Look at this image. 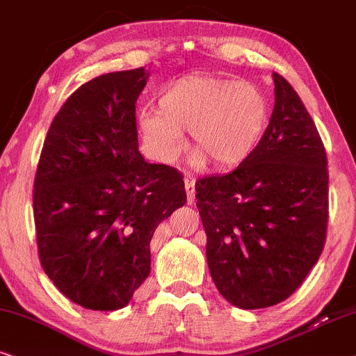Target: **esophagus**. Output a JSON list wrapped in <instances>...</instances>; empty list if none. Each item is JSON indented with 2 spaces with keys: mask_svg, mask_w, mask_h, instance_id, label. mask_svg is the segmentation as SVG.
Here are the masks:
<instances>
[{
  "mask_svg": "<svg viewBox=\"0 0 356 356\" xmlns=\"http://www.w3.org/2000/svg\"><path fill=\"white\" fill-rule=\"evenodd\" d=\"M186 191L188 195V204H192L193 193H195V181H193V177H191V175H187L186 177Z\"/></svg>",
  "mask_w": 356,
  "mask_h": 356,
  "instance_id": "1",
  "label": "esophagus"
}]
</instances>
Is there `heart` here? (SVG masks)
<instances>
[{
  "instance_id": "1",
  "label": "heart",
  "mask_w": 356,
  "mask_h": 356,
  "mask_svg": "<svg viewBox=\"0 0 356 356\" xmlns=\"http://www.w3.org/2000/svg\"><path fill=\"white\" fill-rule=\"evenodd\" d=\"M159 108L138 113V131L156 159L170 161L191 133L188 151L204 168L241 164L268 129L269 103L259 88L213 75H186L159 92Z\"/></svg>"
}]
</instances>
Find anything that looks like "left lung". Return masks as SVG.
<instances>
[{
  "label": "left lung",
  "mask_w": 356,
  "mask_h": 356,
  "mask_svg": "<svg viewBox=\"0 0 356 356\" xmlns=\"http://www.w3.org/2000/svg\"><path fill=\"white\" fill-rule=\"evenodd\" d=\"M273 80V115L258 149L230 174L195 184L211 279L240 309L286 300L325 243V147L291 83L276 72Z\"/></svg>",
  "instance_id": "left-lung-1"
}]
</instances>
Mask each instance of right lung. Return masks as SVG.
I'll list each match as a JSON object with an SVG mask.
<instances>
[{"label": "right lung", "mask_w": 356, "mask_h": 356, "mask_svg": "<svg viewBox=\"0 0 356 356\" xmlns=\"http://www.w3.org/2000/svg\"><path fill=\"white\" fill-rule=\"evenodd\" d=\"M145 67L75 90L49 128L34 181L44 273L72 302L118 310L151 273L154 230L186 204L182 175L138 149Z\"/></svg>", "instance_id": "add662e5"}]
</instances>
